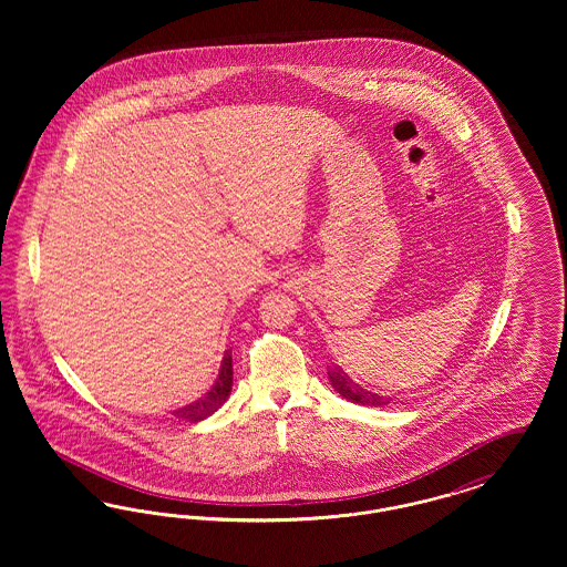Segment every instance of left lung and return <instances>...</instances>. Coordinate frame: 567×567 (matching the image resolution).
Returning <instances> with one entry per match:
<instances>
[{
    "label": "left lung",
    "instance_id": "1",
    "mask_svg": "<svg viewBox=\"0 0 567 567\" xmlns=\"http://www.w3.org/2000/svg\"><path fill=\"white\" fill-rule=\"evenodd\" d=\"M327 374H329V380H331V386H333L344 400L352 402V404L374 405V408H380V405L391 404V400H393V398H384V395H380V393H372V391L363 389L361 384L352 382L351 377H349L342 368H338V365L331 368Z\"/></svg>",
    "mask_w": 567,
    "mask_h": 567
}]
</instances>
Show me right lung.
Returning <instances> with one entry per match:
<instances>
[{
    "mask_svg": "<svg viewBox=\"0 0 567 567\" xmlns=\"http://www.w3.org/2000/svg\"><path fill=\"white\" fill-rule=\"evenodd\" d=\"M231 384H234L231 351H225V357H223V361H220V372H218V378H216L213 389H210L204 398L190 402L189 405H183V408L174 410L172 414H174L178 421H189V423L204 421L206 416H210L213 412H216L220 405L227 402V398H229V393H231Z\"/></svg>",
    "mask_w": 567,
    "mask_h": 567,
    "instance_id": "right-lung-1",
    "label": "right lung"
}]
</instances>
